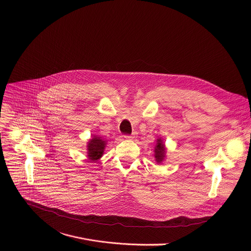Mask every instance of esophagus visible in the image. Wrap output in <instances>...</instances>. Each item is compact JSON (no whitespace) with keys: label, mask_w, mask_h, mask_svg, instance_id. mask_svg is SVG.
I'll use <instances>...</instances> for the list:
<instances>
[{"label":"esophagus","mask_w":251,"mask_h":251,"mask_svg":"<svg viewBox=\"0 0 251 251\" xmlns=\"http://www.w3.org/2000/svg\"><path fill=\"white\" fill-rule=\"evenodd\" d=\"M136 137V133H133L132 135H126L125 138L126 139H134Z\"/></svg>","instance_id":"1"}]
</instances>
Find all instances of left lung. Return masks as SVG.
<instances>
[{"label":"left lung","instance_id":"obj_1","mask_svg":"<svg viewBox=\"0 0 251 251\" xmlns=\"http://www.w3.org/2000/svg\"><path fill=\"white\" fill-rule=\"evenodd\" d=\"M166 151H167V149H166L163 139L158 138L156 140V145L154 148V158H155V161L158 164H161L162 162H164L165 158H166Z\"/></svg>","mask_w":251,"mask_h":251}]
</instances>
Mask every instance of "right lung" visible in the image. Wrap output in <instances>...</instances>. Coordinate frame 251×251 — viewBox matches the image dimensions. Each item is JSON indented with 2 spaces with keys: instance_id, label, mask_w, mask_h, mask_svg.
I'll return each mask as SVG.
<instances>
[{
  "instance_id": "right-lung-1",
  "label": "right lung",
  "mask_w": 251,
  "mask_h": 251,
  "mask_svg": "<svg viewBox=\"0 0 251 251\" xmlns=\"http://www.w3.org/2000/svg\"><path fill=\"white\" fill-rule=\"evenodd\" d=\"M107 141L97 135H93L92 138L87 142V156L90 161L95 162L103 156Z\"/></svg>"
}]
</instances>
